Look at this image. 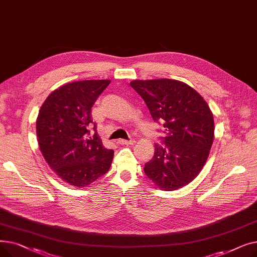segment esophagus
<instances>
[{
  "mask_svg": "<svg viewBox=\"0 0 257 257\" xmlns=\"http://www.w3.org/2000/svg\"><path fill=\"white\" fill-rule=\"evenodd\" d=\"M118 144H120V145H133L134 143H136V141H132V140H130V141H126V140H118V142H117Z\"/></svg>",
  "mask_w": 257,
  "mask_h": 257,
  "instance_id": "1",
  "label": "esophagus"
}]
</instances>
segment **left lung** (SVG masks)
Returning a JSON list of instances; mask_svg holds the SVG:
<instances>
[{"label":"left lung","mask_w":257,"mask_h":257,"mask_svg":"<svg viewBox=\"0 0 257 257\" xmlns=\"http://www.w3.org/2000/svg\"><path fill=\"white\" fill-rule=\"evenodd\" d=\"M130 85L165 129L164 146L155 144L154 156L145 165L148 178L167 192L187 185L203 169L213 143L214 121L208 104L178 80H133Z\"/></svg>","instance_id":"obj_1"}]
</instances>
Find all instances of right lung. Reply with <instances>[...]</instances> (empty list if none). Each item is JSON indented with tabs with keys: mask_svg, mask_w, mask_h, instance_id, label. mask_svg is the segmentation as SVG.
Wrapping results in <instances>:
<instances>
[{
	"mask_svg": "<svg viewBox=\"0 0 257 257\" xmlns=\"http://www.w3.org/2000/svg\"><path fill=\"white\" fill-rule=\"evenodd\" d=\"M110 80H82L52 91L36 119L39 149L49 167L64 182L85 187L109 171L113 151L97 132L90 137L91 107ZM96 131V124H93Z\"/></svg>",
	"mask_w": 257,
	"mask_h": 257,
	"instance_id": "add662e5",
	"label": "right lung"
}]
</instances>
